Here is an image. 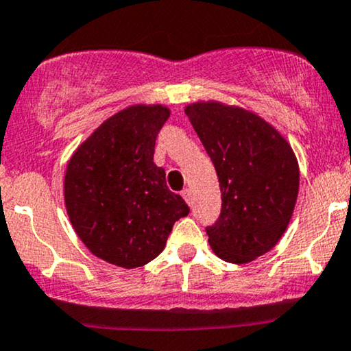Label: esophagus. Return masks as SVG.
<instances>
[{
	"label": "esophagus",
	"mask_w": 351,
	"mask_h": 351,
	"mask_svg": "<svg viewBox=\"0 0 351 351\" xmlns=\"http://www.w3.org/2000/svg\"><path fill=\"white\" fill-rule=\"evenodd\" d=\"M182 197H184V200L187 202L189 205H192V193H191V191H189V189H184Z\"/></svg>",
	"instance_id": "34e87169"
}]
</instances>
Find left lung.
Wrapping results in <instances>:
<instances>
[{
	"instance_id": "8db88e82",
	"label": "left lung",
	"mask_w": 351,
	"mask_h": 351,
	"mask_svg": "<svg viewBox=\"0 0 351 351\" xmlns=\"http://www.w3.org/2000/svg\"><path fill=\"white\" fill-rule=\"evenodd\" d=\"M185 114L215 166L221 213L208 226L218 258L246 265L278 245L299 193V162L289 141L254 111L217 100L189 103Z\"/></svg>"
}]
</instances>
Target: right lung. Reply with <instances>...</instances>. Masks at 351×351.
Instances as JSON below:
<instances>
[{"mask_svg": "<svg viewBox=\"0 0 351 351\" xmlns=\"http://www.w3.org/2000/svg\"><path fill=\"white\" fill-rule=\"evenodd\" d=\"M171 110L136 105L101 123L73 151L64 177L70 223L97 258L125 269L162 253L172 226L189 215L154 164L158 133Z\"/></svg>", "mask_w": 351, "mask_h": 351, "instance_id": "obj_1", "label": "right lung"}]
</instances>
